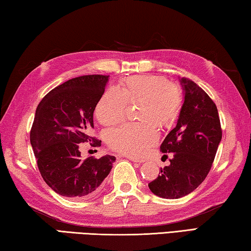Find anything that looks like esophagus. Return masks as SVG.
Masks as SVG:
<instances>
[{
	"label": "esophagus",
	"mask_w": 251,
	"mask_h": 251,
	"mask_svg": "<svg viewBox=\"0 0 251 251\" xmlns=\"http://www.w3.org/2000/svg\"><path fill=\"white\" fill-rule=\"evenodd\" d=\"M126 158H128L129 160H131V161H135V163H144V159H139V158H135V157H133V156H125Z\"/></svg>",
	"instance_id": "34e87169"
}]
</instances>
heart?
I'll return each mask as SVG.
<instances>
[{"mask_svg":"<svg viewBox=\"0 0 251 251\" xmlns=\"http://www.w3.org/2000/svg\"><path fill=\"white\" fill-rule=\"evenodd\" d=\"M139 103L138 120L126 123L106 134V142L113 150L125 155L141 156L158 141L155 125L165 127L175 120L181 105V91L163 76L138 75L126 78L118 90L108 88L96 105L97 120L113 125L125 117L127 106Z\"/></svg>","mask_w":251,"mask_h":251,"instance_id":"b5f03b06","label":"heart"}]
</instances>
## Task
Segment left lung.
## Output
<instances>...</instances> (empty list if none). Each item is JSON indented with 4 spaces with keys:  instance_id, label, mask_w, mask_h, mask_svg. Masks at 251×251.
Segmentation results:
<instances>
[{
    "instance_id": "1",
    "label": "left lung",
    "mask_w": 251,
    "mask_h": 251,
    "mask_svg": "<svg viewBox=\"0 0 251 251\" xmlns=\"http://www.w3.org/2000/svg\"><path fill=\"white\" fill-rule=\"evenodd\" d=\"M180 83L184 103L177 125L160 145L161 152L172 154L171 165L148 184L152 194L167 199L184 197L205 180L223 136L217 106L207 93L189 78Z\"/></svg>"
}]
</instances>
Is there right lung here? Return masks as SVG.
Returning <instances> with one entry per match:
<instances>
[{"label": "right lung", "instance_id": "add662e5", "mask_svg": "<svg viewBox=\"0 0 251 251\" xmlns=\"http://www.w3.org/2000/svg\"><path fill=\"white\" fill-rule=\"evenodd\" d=\"M108 75H85L69 79L48 93L37 106L31 145L42 177L55 193L83 199L94 196L113 167L115 157L80 159L79 146L100 141L90 135L93 114L105 92Z\"/></svg>", "mask_w": 251, "mask_h": 251}]
</instances>
